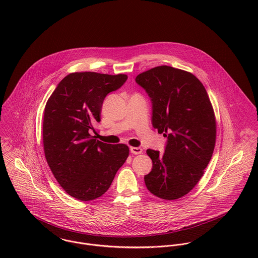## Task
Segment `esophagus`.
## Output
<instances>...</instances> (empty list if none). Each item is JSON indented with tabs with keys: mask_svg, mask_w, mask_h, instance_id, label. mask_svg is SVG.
Instances as JSON below:
<instances>
[{
	"mask_svg": "<svg viewBox=\"0 0 258 258\" xmlns=\"http://www.w3.org/2000/svg\"><path fill=\"white\" fill-rule=\"evenodd\" d=\"M142 149L140 147H130V152L134 155H138V154H141L142 153Z\"/></svg>",
	"mask_w": 258,
	"mask_h": 258,
	"instance_id": "1",
	"label": "esophagus"
}]
</instances>
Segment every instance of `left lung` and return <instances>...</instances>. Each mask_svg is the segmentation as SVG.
<instances>
[{"instance_id":"8db88e82","label":"left lung","mask_w":258,"mask_h":258,"mask_svg":"<svg viewBox=\"0 0 258 258\" xmlns=\"http://www.w3.org/2000/svg\"><path fill=\"white\" fill-rule=\"evenodd\" d=\"M152 101V125L167 137L165 152L148 149L152 171L144 177L150 192L173 201L189 192L214 153L217 123L203 83L190 73L161 66L137 75Z\"/></svg>"}]
</instances>
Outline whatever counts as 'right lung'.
Segmentation results:
<instances>
[{"label": "right lung", "mask_w": 258, "mask_h": 258, "mask_svg": "<svg viewBox=\"0 0 258 258\" xmlns=\"http://www.w3.org/2000/svg\"><path fill=\"white\" fill-rule=\"evenodd\" d=\"M126 74L73 73L48 98L42 123L46 162L61 187L87 202L101 197L129 156L125 144L111 145L91 136L100 122L104 98L120 88Z\"/></svg>", "instance_id": "add662e5"}]
</instances>
